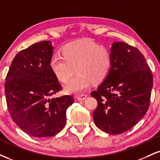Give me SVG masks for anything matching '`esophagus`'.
Here are the masks:
<instances>
[{
  "label": "esophagus",
  "mask_w": 160,
  "mask_h": 160,
  "mask_svg": "<svg viewBox=\"0 0 160 160\" xmlns=\"http://www.w3.org/2000/svg\"><path fill=\"white\" fill-rule=\"evenodd\" d=\"M86 98H87V95H85V94L77 96V98H78V101H83V100H85Z\"/></svg>",
  "instance_id": "obj_1"
}]
</instances>
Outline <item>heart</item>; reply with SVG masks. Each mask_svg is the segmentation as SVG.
<instances>
[{
  "label": "heart",
  "instance_id": "b5f03b06",
  "mask_svg": "<svg viewBox=\"0 0 160 160\" xmlns=\"http://www.w3.org/2000/svg\"><path fill=\"white\" fill-rule=\"evenodd\" d=\"M62 56L53 55L50 68L55 77L67 82L75 71L78 74L67 82L65 89L72 94H80L91 82L100 83L108 76L112 57L108 48L91 40L83 39L67 44L62 49Z\"/></svg>",
  "mask_w": 160,
  "mask_h": 160
}]
</instances>
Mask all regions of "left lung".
I'll use <instances>...</instances> for the list:
<instances>
[{"label":"left lung","instance_id":"1","mask_svg":"<svg viewBox=\"0 0 160 160\" xmlns=\"http://www.w3.org/2000/svg\"><path fill=\"white\" fill-rule=\"evenodd\" d=\"M111 70L91 95L97 99L93 112L96 126L111 135L131 129L145 116L151 101L153 74L139 50L125 42L111 48Z\"/></svg>","mask_w":160,"mask_h":160}]
</instances>
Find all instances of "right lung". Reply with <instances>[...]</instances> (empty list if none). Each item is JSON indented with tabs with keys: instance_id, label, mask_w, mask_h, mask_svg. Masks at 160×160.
<instances>
[{
	"instance_id": "add662e5",
	"label": "right lung",
	"mask_w": 160,
	"mask_h": 160,
	"mask_svg": "<svg viewBox=\"0 0 160 160\" xmlns=\"http://www.w3.org/2000/svg\"><path fill=\"white\" fill-rule=\"evenodd\" d=\"M51 42L35 43L16 54L4 83L7 108L13 122L34 137H51L66 123V110L73 96L50 98L62 86L50 68Z\"/></svg>"
}]
</instances>
